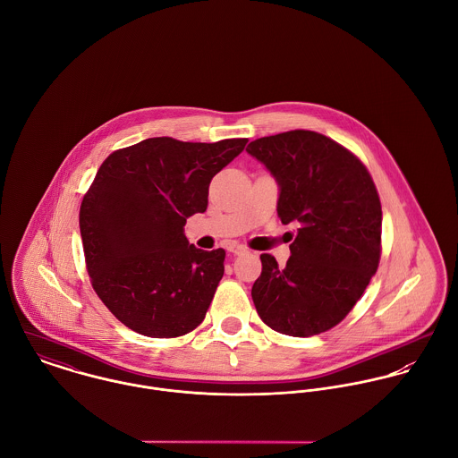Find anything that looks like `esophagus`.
Returning a JSON list of instances; mask_svg holds the SVG:
<instances>
[{
  "label": "esophagus",
  "mask_w": 458,
  "mask_h": 458,
  "mask_svg": "<svg viewBox=\"0 0 458 458\" xmlns=\"http://www.w3.org/2000/svg\"><path fill=\"white\" fill-rule=\"evenodd\" d=\"M227 250L233 252V254H236V256H242V254H247V252H249V249L243 247V245H231Z\"/></svg>",
  "instance_id": "obj_1"
}]
</instances>
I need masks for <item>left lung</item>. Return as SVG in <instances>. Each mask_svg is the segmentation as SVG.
<instances>
[{"mask_svg":"<svg viewBox=\"0 0 458 458\" xmlns=\"http://www.w3.org/2000/svg\"><path fill=\"white\" fill-rule=\"evenodd\" d=\"M247 151L276 180L282 224H296L291 258L262 254L252 300L264 325L312 336L336 327L365 293L381 259L383 211L356 155L310 131L252 140Z\"/></svg>","mask_w":458,"mask_h":458,"instance_id":"8db88e82","label":"left lung"}]
</instances>
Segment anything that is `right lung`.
Masks as SVG:
<instances>
[{
	"mask_svg": "<svg viewBox=\"0 0 458 458\" xmlns=\"http://www.w3.org/2000/svg\"><path fill=\"white\" fill-rule=\"evenodd\" d=\"M247 139L151 137L111 153L82 199L79 227L91 285L113 316L153 338L196 329L224 276L225 250L196 249L187 218Z\"/></svg>",
	"mask_w": 458,
	"mask_h": 458,
	"instance_id": "add662e5",
	"label": "right lung"
}]
</instances>
